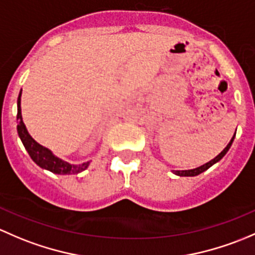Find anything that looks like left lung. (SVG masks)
<instances>
[{
  "label": "left lung",
  "instance_id": "8db88e82",
  "mask_svg": "<svg viewBox=\"0 0 255 255\" xmlns=\"http://www.w3.org/2000/svg\"><path fill=\"white\" fill-rule=\"evenodd\" d=\"M233 138H235V136H233L232 140L230 141V143H228V145L226 146V148L224 149V151L221 152V153L219 154V156H216V157H215L214 159H211V161H210V162H207V163H206V164H204V166L195 168V169H189V170H175L174 173H175V174H177V175H180V177H194V175H198V174H200V173L205 172L206 169H209V168L211 167L212 164H215V163H216V162H219L220 159H221L222 157H224L225 154L227 153V151H228V149H230L231 145H232Z\"/></svg>",
  "mask_w": 255,
  "mask_h": 255
}]
</instances>
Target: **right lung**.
Masks as SVG:
<instances>
[{
    "label": "right lung",
    "mask_w": 255,
    "mask_h": 255,
    "mask_svg": "<svg viewBox=\"0 0 255 255\" xmlns=\"http://www.w3.org/2000/svg\"><path fill=\"white\" fill-rule=\"evenodd\" d=\"M20 94H22V92L19 93V97H18V101H17V106H18L17 131L20 140H22L23 145H24L25 149H27L28 153H29L30 158L33 159L39 167L45 168V169L55 173V174H77V173L85 170L86 168L88 167L89 162H87V163L78 164V166L69 164L67 162L55 157L48 148L39 145L36 141H34L33 138H31V136L28 133L24 123H23L22 120V113H20Z\"/></svg>",
    "instance_id": "1"
}]
</instances>
